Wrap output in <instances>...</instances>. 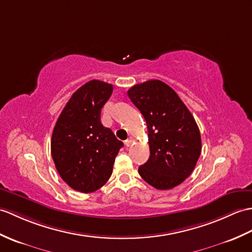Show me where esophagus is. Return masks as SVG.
I'll list each match as a JSON object with an SVG mask.
<instances>
[{"label": "esophagus", "mask_w": 252, "mask_h": 252, "mask_svg": "<svg viewBox=\"0 0 252 252\" xmlns=\"http://www.w3.org/2000/svg\"><path fill=\"white\" fill-rule=\"evenodd\" d=\"M132 142H133V138L132 137H128L127 139L125 140V145L126 146V147H128V146H131Z\"/></svg>", "instance_id": "obj_1"}]
</instances>
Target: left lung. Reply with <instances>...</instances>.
<instances>
[{
	"instance_id": "1",
	"label": "left lung",
	"mask_w": 252,
	"mask_h": 252,
	"mask_svg": "<svg viewBox=\"0 0 252 252\" xmlns=\"http://www.w3.org/2000/svg\"><path fill=\"white\" fill-rule=\"evenodd\" d=\"M127 95L148 128L150 157L138 167L140 177L158 190L173 189L190 176L200 158L196 122L177 93L161 80L133 86Z\"/></svg>"
}]
</instances>
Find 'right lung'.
<instances>
[{
    "label": "right lung",
    "instance_id": "add662e5",
    "mask_svg": "<svg viewBox=\"0 0 252 252\" xmlns=\"http://www.w3.org/2000/svg\"><path fill=\"white\" fill-rule=\"evenodd\" d=\"M113 85L93 79L73 93L57 120L51 156L61 178L72 189L91 193L112 176L115 158L124 146L101 124V110Z\"/></svg>",
    "mask_w": 252,
    "mask_h": 252
}]
</instances>
